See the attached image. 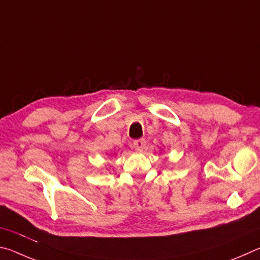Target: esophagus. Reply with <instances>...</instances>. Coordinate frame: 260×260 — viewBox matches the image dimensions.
<instances>
[{"instance_id": "34e87169", "label": "esophagus", "mask_w": 260, "mask_h": 260, "mask_svg": "<svg viewBox=\"0 0 260 260\" xmlns=\"http://www.w3.org/2000/svg\"><path fill=\"white\" fill-rule=\"evenodd\" d=\"M144 146H146V140L140 139V140H135L133 141V148L136 151H142Z\"/></svg>"}]
</instances>
